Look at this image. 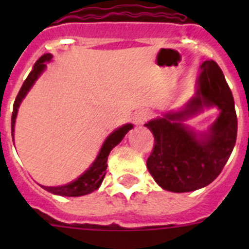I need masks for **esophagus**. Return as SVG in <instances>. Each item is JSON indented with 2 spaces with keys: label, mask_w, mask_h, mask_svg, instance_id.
<instances>
[{
  "label": "esophagus",
  "mask_w": 249,
  "mask_h": 249,
  "mask_svg": "<svg viewBox=\"0 0 249 249\" xmlns=\"http://www.w3.org/2000/svg\"><path fill=\"white\" fill-rule=\"evenodd\" d=\"M149 112L145 109H141L139 110V112L135 113L134 115V122L136 123L137 125H142L144 124L145 122H147L148 119H149Z\"/></svg>",
  "instance_id": "1"
}]
</instances>
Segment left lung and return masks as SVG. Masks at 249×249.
Wrapping results in <instances>:
<instances>
[{"instance_id": "left-lung-1", "label": "left lung", "mask_w": 249, "mask_h": 249, "mask_svg": "<svg viewBox=\"0 0 249 249\" xmlns=\"http://www.w3.org/2000/svg\"><path fill=\"white\" fill-rule=\"evenodd\" d=\"M210 108H217L220 114L207 130L196 132L185 124ZM144 126L155 142L147 169L162 189L187 193L212 183L227 164L237 136L231 90L217 62H202L194 95L182 108L164 113Z\"/></svg>"}]
</instances>
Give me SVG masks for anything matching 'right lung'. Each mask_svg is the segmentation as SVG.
Masks as SVG:
<instances>
[{
  "instance_id": "right-lung-1",
  "label": "right lung",
  "mask_w": 249,
  "mask_h": 249,
  "mask_svg": "<svg viewBox=\"0 0 249 249\" xmlns=\"http://www.w3.org/2000/svg\"><path fill=\"white\" fill-rule=\"evenodd\" d=\"M53 59V55L47 53V54L42 55L38 60L36 61V64L34 65V69L30 72V74L25 79L24 84H22L21 89H20L19 94H18L16 101H14V107H13V113H12V139L14 141V126H16V119L18 115V109H19L20 105H21L22 100L25 99V96L27 95V92L31 90V88L34 87V84L36 83V80L38 79L39 76L46 71L47 69V62H50ZM134 127L132 124H125L119 126L118 129H115L114 131L110 132L107 136V139L105 140L104 144L101 145V149H100L99 154H97L96 159L92 161V164L90 165L89 169L85 170L79 177L73 179L72 182L67 183L64 185H57V187H46V185H41L43 189H46L47 192L52 193V194L60 195V196H67V197H74V196H83V195H88L90 193L95 192L100 188L102 180H104L105 175H106V169H107V159H108V155L110 150L115 147L117 144H119L122 142V140L124 139L125 135L130 131V130Z\"/></svg>"
}]
</instances>
